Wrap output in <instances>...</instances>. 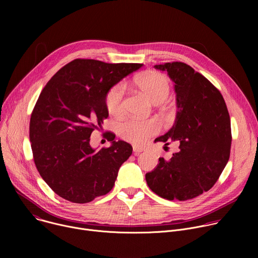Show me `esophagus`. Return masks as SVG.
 I'll list each match as a JSON object with an SVG mask.
<instances>
[{"label":"esophagus","instance_id":"1","mask_svg":"<svg viewBox=\"0 0 258 258\" xmlns=\"http://www.w3.org/2000/svg\"><path fill=\"white\" fill-rule=\"evenodd\" d=\"M133 151L135 152V154H138V153H140V152H143L144 151V149L143 148H141V147H138V146H133Z\"/></svg>","mask_w":258,"mask_h":258}]
</instances>
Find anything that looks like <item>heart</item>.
Returning a JSON list of instances; mask_svg holds the SVG:
<instances>
[{"mask_svg": "<svg viewBox=\"0 0 258 258\" xmlns=\"http://www.w3.org/2000/svg\"><path fill=\"white\" fill-rule=\"evenodd\" d=\"M139 89L153 104L164 101L169 94V83L167 79L157 72L146 73L136 80ZM124 86L118 84L110 90L106 96V106L109 113L121 114L123 110ZM160 130L155 120L127 119L119 124L120 136L134 144H143L150 137L156 135Z\"/></svg>", "mask_w": 258, "mask_h": 258, "instance_id": "1", "label": "heart"}]
</instances>
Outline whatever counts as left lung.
Masks as SVG:
<instances>
[{
    "mask_svg": "<svg viewBox=\"0 0 258 258\" xmlns=\"http://www.w3.org/2000/svg\"><path fill=\"white\" fill-rule=\"evenodd\" d=\"M174 84L176 115L171 128L155 139L177 146L169 159L159 158L146 173L149 188L158 196L185 201L212 188L226 167L231 151V120L219 91L191 66L158 64Z\"/></svg>",
    "mask_w": 258,
    "mask_h": 258,
    "instance_id": "8db88e82",
    "label": "left lung"
}]
</instances>
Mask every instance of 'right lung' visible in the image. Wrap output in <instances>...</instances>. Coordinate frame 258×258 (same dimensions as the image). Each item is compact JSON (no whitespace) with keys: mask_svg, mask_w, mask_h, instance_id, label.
Segmentation results:
<instances>
[{"mask_svg":"<svg viewBox=\"0 0 258 258\" xmlns=\"http://www.w3.org/2000/svg\"><path fill=\"white\" fill-rule=\"evenodd\" d=\"M143 64L76 59L48 82L30 117L36 168L48 186L73 203H88L112 190L132 146L107 133L108 148H93L91 135L108 117L106 96Z\"/></svg>","mask_w":258,"mask_h":258,"instance_id":"obj_1","label":"right lung"}]
</instances>
